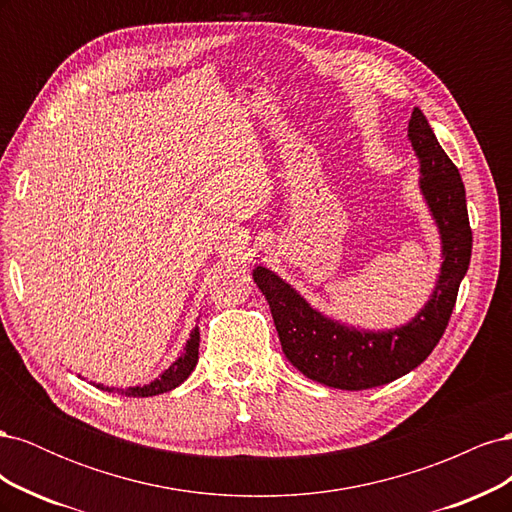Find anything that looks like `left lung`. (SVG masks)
<instances>
[{
	"label": "left lung",
	"instance_id": "obj_1",
	"mask_svg": "<svg viewBox=\"0 0 512 512\" xmlns=\"http://www.w3.org/2000/svg\"><path fill=\"white\" fill-rule=\"evenodd\" d=\"M408 141L418 160V190L438 226L442 252L429 301L412 320L382 331L352 327L318 312L271 269L256 267L252 273L271 307L286 359L309 380L333 389H374L421 365L440 342L453 314L459 284L470 267L472 230L466 188L418 106L408 123Z\"/></svg>",
	"mask_w": 512,
	"mask_h": 512
}]
</instances>
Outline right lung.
Segmentation results:
<instances>
[{
  "label": "right lung",
  "instance_id": "obj_1",
  "mask_svg": "<svg viewBox=\"0 0 512 512\" xmlns=\"http://www.w3.org/2000/svg\"><path fill=\"white\" fill-rule=\"evenodd\" d=\"M198 344H200V331H198V327H194L190 333V339L183 346L181 356H177L175 363L168 369H164L162 374L156 380H151L149 384L128 386V389H117V386H104V384H96V386L102 391L119 393L126 397H153V395H162V393L173 391L183 380H188V376L194 371V367L198 363Z\"/></svg>",
  "mask_w": 512,
  "mask_h": 512
}]
</instances>
